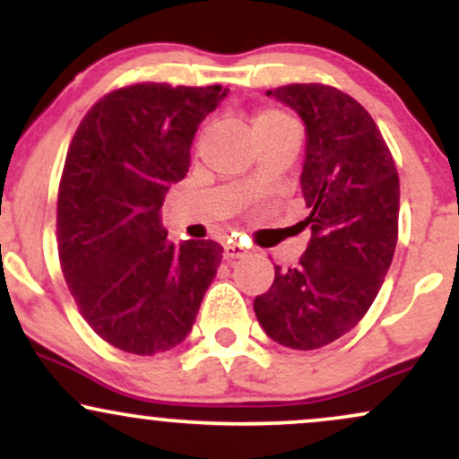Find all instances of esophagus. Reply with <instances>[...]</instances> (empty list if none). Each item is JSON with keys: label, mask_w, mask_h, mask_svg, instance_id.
Listing matches in <instances>:
<instances>
[{"label": "esophagus", "mask_w": 459, "mask_h": 459, "mask_svg": "<svg viewBox=\"0 0 459 459\" xmlns=\"http://www.w3.org/2000/svg\"><path fill=\"white\" fill-rule=\"evenodd\" d=\"M244 256H247V247L239 246V244H229V246H224V259H226V261L244 259Z\"/></svg>", "instance_id": "obj_1"}]
</instances>
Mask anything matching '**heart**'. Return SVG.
Instances as JSON below:
<instances>
[{
  "label": "heart",
  "instance_id": "obj_1",
  "mask_svg": "<svg viewBox=\"0 0 459 459\" xmlns=\"http://www.w3.org/2000/svg\"><path fill=\"white\" fill-rule=\"evenodd\" d=\"M289 123H291V118L281 112H261L255 118V131L281 127V125H289Z\"/></svg>",
  "mask_w": 459,
  "mask_h": 459
}]
</instances>
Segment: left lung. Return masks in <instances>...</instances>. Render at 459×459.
<instances>
[{
	"label": "left lung",
	"instance_id": "1",
	"mask_svg": "<svg viewBox=\"0 0 459 459\" xmlns=\"http://www.w3.org/2000/svg\"><path fill=\"white\" fill-rule=\"evenodd\" d=\"M267 97L307 131L299 175L310 209L307 252L255 299L261 328L291 350H317L365 317L397 246L399 177L380 129L360 103L324 83H291Z\"/></svg>",
	"mask_w": 459,
	"mask_h": 459
}]
</instances>
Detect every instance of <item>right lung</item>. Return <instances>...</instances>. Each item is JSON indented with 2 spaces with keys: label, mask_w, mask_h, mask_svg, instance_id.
I'll return each instance as SVG.
<instances>
[{
  "label": "right lung",
  "mask_w": 459,
  "mask_h": 459,
  "mask_svg": "<svg viewBox=\"0 0 459 459\" xmlns=\"http://www.w3.org/2000/svg\"><path fill=\"white\" fill-rule=\"evenodd\" d=\"M229 88L135 83L109 92L73 135L57 192V252L83 319L118 350L152 356L196 321L222 246L172 244L168 189L186 178L194 135Z\"/></svg>",
  "instance_id": "right-lung-1"
}]
</instances>
